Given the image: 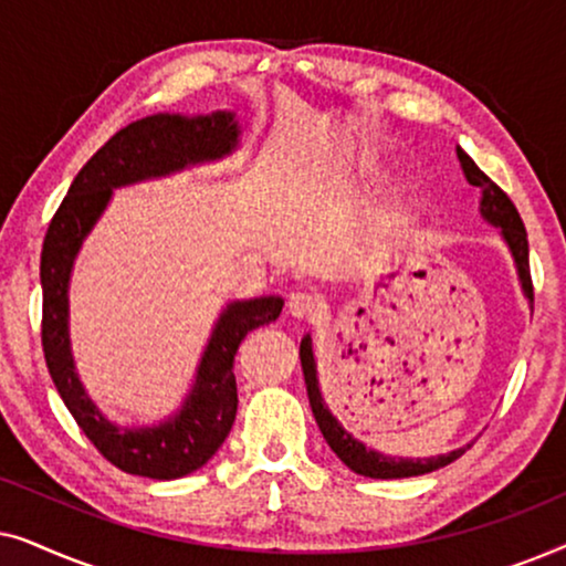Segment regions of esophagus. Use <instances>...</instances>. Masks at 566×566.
I'll return each mask as SVG.
<instances>
[{
    "label": "esophagus",
    "mask_w": 566,
    "mask_h": 566,
    "mask_svg": "<svg viewBox=\"0 0 566 566\" xmlns=\"http://www.w3.org/2000/svg\"><path fill=\"white\" fill-rule=\"evenodd\" d=\"M289 308L293 316H298V319H314V316H319L324 312V301L316 296V293L296 291L291 293Z\"/></svg>",
    "instance_id": "34e87169"
}]
</instances>
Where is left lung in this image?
Here are the masks:
<instances>
[{
	"label": "left lung",
	"mask_w": 566,
	"mask_h": 566,
	"mask_svg": "<svg viewBox=\"0 0 566 566\" xmlns=\"http://www.w3.org/2000/svg\"><path fill=\"white\" fill-rule=\"evenodd\" d=\"M459 159L463 167V175L471 185L482 188V216L494 227H500L502 237L513 252L515 265H517V275H521L523 291L528 301L533 304V281H531V265H528V234H525L523 219L517 213V208L513 206V200L507 198V192L500 188L497 182H492L482 169L474 165V159L469 157L467 151L459 149ZM301 368H304V381H306V391H308V405H312L314 420L319 424L324 440H327L332 451L337 453V459L345 463L347 469H353L355 474L360 476H370V479H405V476H420V474H430V471L443 469L448 463H453L459 455L467 451V448H459V451H451L446 455H436V459H391V455L376 453L370 451L355 440L350 432L343 430L332 412L324 405L322 394H319V381H316V363H314V353H312V337L301 339Z\"/></svg>",
	"instance_id": "1"
}]
</instances>
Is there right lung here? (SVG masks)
Instances as JSON below:
<instances>
[{
  "mask_svg": "<svg viewBox=\"0 0 566 566\" xmlns=\"http://www.w3.org/2000/svg\"><path fill=\"white\" fill-rule=\"evenodd\" d=\"M239 126L231 113L149 115L120 128L74 177L43 239L41 343L49 374L90 443L113 467L149 479H180L198 471L227 440L237 417L234 355L247 332L275 322L283 298L234 301L216 324L200 360L196 386L180 412L157 428H118L92 405L74 374L69 350V273L84 237L105 211L113 188L161 177L196 161L219 159L237 146Z\"/></svg>",
  "mask_w": 566,
  "mask_h": 566,
  "instance_id": "right-lung-1",
  "label": "right lung"
}]
</instances>
